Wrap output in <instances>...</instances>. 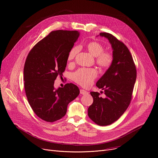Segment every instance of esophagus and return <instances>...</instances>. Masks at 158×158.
<instances>
[{"mask_svg": "<svg viewBox=\"0 0 158 158\" xmlns=\"http://www.w3.org/2000/svg\"><path fill=\"white\" fill-rule=\"evenodd\" d=\"M80 94L82 95H85L87 94V92L84 89H80Z\"/></svg>", "mask_w": 158, "mask_h": 158, "instance_id": "34e87169", "label": "esophagus"}]
</instances>
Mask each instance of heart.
<instances>
[{"label": "heart", "instance_id": "b5f03b06", "mask_svg": "<svg viewBox=\"0 0 158 158\" xmlns=\"http://www.w3.org/2000/svg\"><path fill=\"white\" fill-rule=\"evenodd\" d=\"M90 53L95 56L96 64L102 69L109 68L114 60L113 52L109 50H104L103 45L98 41H91L86 45ZM80 51V47L74 46L69 51L68 60L72 61ZM97 77V71L94 68H80L72 74V79L77 84L84 87H89Z\"/></svg>", "mask_w": 158, "mask_h": 158}]
</instances>
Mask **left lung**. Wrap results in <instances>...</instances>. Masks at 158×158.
I'll use <instances>...</instances> for the list:
<instances>
[{"instance_id": "1", "label": "left lung", "mask_w": 158, "mask_h": 158, "mask_svg": "<svg viewBox=\"0 0 158 158\" xmlns=\"http://www.w3.org/2000/svg\"><path fill=\"white\" fill-rule=\"evenodd\" d=\"M100 35L109 40L114 60L96 84L106 96L102 98L98 92H90L94 102L88 109V116L97 125L107 126L117 121L128 107L136 79V69L128 48L122 41L109 33L102 32Z\"/></svg>"}]
</instances>
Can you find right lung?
<instances>
[{
	"label": "right lung",
	"mask_w": 158,
	"mask_h": 158,
	"mask_svg": "<svg viewBox=\"0 0 158 158\" xmlns=\"http://www.w3.org/2000/svg\"><path fill=\"white\" fill-rule=\"evenodd\" d=\"M79 36L78 31L56 30L30 50L23 69L25 94L35 114L54 122L66 114L68 105L79 94L78 87L68 83L55 90V81L64 72L69 51Z\"/></svg>",
	"instance_id": "right-lung-1"
}]
</instances>
